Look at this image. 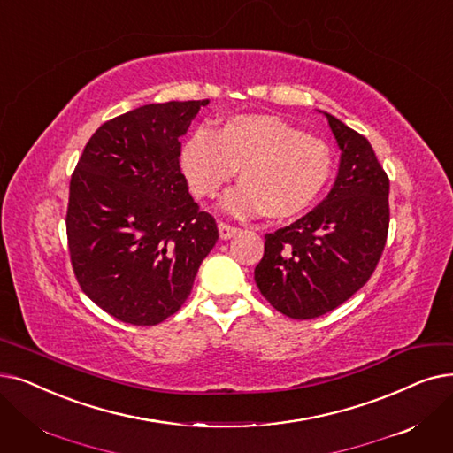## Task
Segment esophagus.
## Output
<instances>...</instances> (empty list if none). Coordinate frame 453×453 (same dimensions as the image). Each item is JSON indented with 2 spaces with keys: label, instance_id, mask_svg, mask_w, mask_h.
<instances>
[{
  "label": "esophagus",
  "instance_id": "1",
  "mask_svg": "<svg viewBox=\"0 0 453 453\" xmlns=\"http://www.w3.org/2000/svg\"><path fill=\"white\" fill-rule=\"evenodd\" d=\"M219 233H220V239L227 241V239L234 237V234L239 233V227H234V226L226 224V222H219Z\"/></svg>",
  "mask_w": 453,
  "mask_h": 453
}]
</instances>
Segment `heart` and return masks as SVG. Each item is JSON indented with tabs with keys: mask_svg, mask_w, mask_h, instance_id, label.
<instances>
[{
	"mask_svg": "<svg viewBox=\"0 0 453 453\" xmlns=\"http://www.w3.org/2000/svg\"><path fill=\"white\" fill-rule=\"evenodd\" d=\"M180 165L194 196L212 200L239 170L241 185L227 211L272 220L298 216L317 202L333 173L329 146L272 114H234L212 131L196 129L181 146Z\"/></svg>",
	"mask_w": 453,
	"mask_h": 453,
	"instance_id": "heart-1",
	"label": "heart"
}]
</instances>
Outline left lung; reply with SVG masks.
<instances>
[{
  "label": "left lung",
  "instance_id": "1",
  "mask_svg": "<svg viewBox=\"0 0 453 453\" xmlns=\"http://www.w3.org/2000/svg\"><path fill=\"white\" fill-rule=\"evenodd\" d=\"M341 148L335 185L294 224L265 234L255 266L268 303L309 320L349 300L376 270L388 233V178L363 134L324 112Z\"/></svg>",
  "mask_w": 453,
  "mask_h": 453
}]
</instances>
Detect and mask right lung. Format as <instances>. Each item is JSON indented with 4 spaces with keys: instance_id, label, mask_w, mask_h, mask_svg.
Segmentation results:
<instances>
[{
    "instance_id": "obj_1",
    "label": "right lung",
    "mask_w": 453,
    "mask_h": 453,
    "mask_svg": "<svg viewBox=\"0 0 453 453\" xmlns=\"http://www.w3.org/2000/svg\"><path fill=\"white\" fill-rule=\"evenodd\" d=\"M207 104H151L112 118L72 173L66 234L75 280L126 324L155 326L178 312L219 241L180 166V136Z\"/></svg>"
}]
</instances>
